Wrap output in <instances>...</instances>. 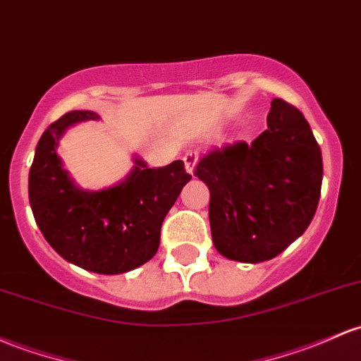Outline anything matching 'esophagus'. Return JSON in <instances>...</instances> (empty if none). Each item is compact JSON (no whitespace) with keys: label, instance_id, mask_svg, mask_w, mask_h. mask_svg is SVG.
Listing matches in <instances>:
<instances>
[{"label":"esophagus","instance_id":"obj_1","mask_svg":"<svg viewBox=\"0 0 361 361\" xmlns=\"http://www.w3.org/2000/svg\"><path fill=\"white\" fill-rule=\"evenodd\" d=\"M197 159H199V150L192 149V150H188V152H185L183 161H185V166H187L188 173H193V168H195Z\"/></svg>","mask_w":361,"mask_h":361}]
</instances>
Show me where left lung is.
I'll list each match as a JSON object with an SVG mask.
<instances>
[{
  "label": "left lung",
  "instance_id": "obj_1",
  "mask_svg": "<svg viewBox=\"0 0 361 361\" xmlns=\"http://www.w3.org/2000/svg\"><path fill=\"white\" fill-rule=\"evenodd\" d=\"M195 176L209 187L214 247L238 262L274 259L314 219L322 154L302 111L272 99L267 130L200 157Z\"/></svg>",
  "mask_w": 361,
  "mask_h": 361
}]
</instances>
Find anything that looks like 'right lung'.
Masks as SVG:
<instances>
[{"label":"right lung","mask_w":361,"mask_h":361,"mask_svg":"<svg viewBox=\"0 0 361 361\" xmlns=\"http://www.w3.org/2000/svg\"><path fill=\"white\" fill-rule=\"evenodd\" d=\"M96 118L94 111H70L47 126L30 166L29 200L39 229L63 259L97 274H121L156 255L162 221L192 176L183 161L149 168L137 159L121 185L78 190L61 168L56 144L66 126Z\"/></svg>","instance_id":"1"}]
</instances>
